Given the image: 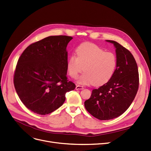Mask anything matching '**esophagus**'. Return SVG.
Wrapping results in <instances>:
<instances>
[{
  "instance_id": "34e87169",
  "label": "esophagus",
  "mask_w": 151,
  "mask_h": 151,
  "mask_svg": "<svg viewBox=\"0 0 151 151\" xmlns=\"http://www.w3.org/2000/svg\"><path fill=\"white\" fill-rule=\"evenodd\" d=\"M83 89V86H80V85H76V89L78 90V89Z\"/></svg>"
}]
</instances>
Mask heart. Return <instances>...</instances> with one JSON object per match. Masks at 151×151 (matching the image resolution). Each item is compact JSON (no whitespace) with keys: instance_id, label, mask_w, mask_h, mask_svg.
<instances>
[{"instance_id":"obj_1","label":"heart","mask_w":151,"mask_h":151,"mask_svg":"<svg viewBox=\"0 0 151 151\" xmlns=\"http://www.w3.org/2000/svg\"><path fill=\"white\" fill-rule=\"evenodd\" d=\"M75 55H71L67 62L69 75L76 78L83 70L78 82L81 84L91 83L100 86L107 83L114 75L117 66L116 57L112 52L91 43L81 44L76 50Z\"/></svg>"}]
</instances>
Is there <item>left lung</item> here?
Listing matches in <instances>:
<instances>
[{
  "instance_id": "left-lung-1",
  "label": "left lung",
  "mask_w": 151,
  "mask_h": 151,
  "mask_svg": "<svg viewBox=\"0 0 151 151\" xmlns=\"http://www.w3.org/2000/svg\"><path fill=\"white\" fill-rule=\"evenodd\" d=\"M117 66L111 79L92 91L89 99L84 102L88 112L96 119L107 120L123 114L133 101L139 88L137 65L132 53L116 41Z\"/></svg>"
}]
</instances>
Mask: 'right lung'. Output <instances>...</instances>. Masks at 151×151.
Returning <instances> with one entry per match:
<instances>
[{"instance_id":"add662e5","label":"right lung","mask_w":151,"mask_h":151,"mask_svg":"<svg viewBox=\"0 0 151 151\" xmlns=\"http://www.w3.org/2000/svg\"><path fill=\"white\" fill-rule=\"evenodd\" d=\"M73 39L51 36L32 43L18 58L14 83L21 101L39 115L52 113L62 106L65 94L74 90L67 80V47Z\"/></svg>"}]
</instances>
